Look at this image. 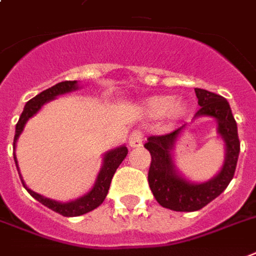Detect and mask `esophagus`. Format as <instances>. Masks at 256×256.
I'll return each mask as SVG.
<instances>
[{"label": "esophagus", "instance_id": "34e87169", "mask_svg": "<svg viewBox=\"0 0 256 256\" xmlns=\"http://www.w3.org/2000/svg\"><path fill=\"white\" fill-rule=\"evenodd\" d=\"M144 141V134L141 132H132L128 136V146L130 148H140Z\"/></svg>", "mask_w": 256, "mask_h": 256}]
</instances>
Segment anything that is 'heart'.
<instances>
[{"mask_svg":"<svg viewBox=\"0 0 256 256\" xmlns=\"http://www.w3.org/2000/svg\"><path fill=\"white\" fill-rule=\"evenodd\" d=\"M144 110L154 118L166 115L170 120H178L186 112V104L184 100L174 99L172 95H156L146 100Z\"/></svg>","mask_w":256,"mask_h":256,"instance_id":"b5f03b06","label":"heart"}]
</instances>
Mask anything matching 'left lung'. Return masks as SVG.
I'll list each match as a JSON object with an SVG mask.
<instances>
[{
    "label": "left lung",
    "mask_w": 256,
    "mask_h": 256,
    "mask_svg": "<svg viewBox=\"0 0 256 256\" xmlns=\"http://www.w3.org/2000/svg\"><path fill=\"white\" fill-rule=\"evenodd\" d=\"M194 92L200 104L194 120L198 116L214 118L218 124V134L226 146L224 162L219 173L204 182H193L178 172L174 161V148L186 124L164 136H149L145 144L152 156L148 180L153 196L160 206L177 212L202 210L218 198L231 182L240 152L236 122L227 99L206 90L194 88Z\"/></svg>",
    "instance_id": "left-lung-1"
}]
</instances>
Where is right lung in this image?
<instances>
[{
  "instance_id": "add662e5",
  "label": "right lung",
  "mask_w": 256,
  "mask_h": 256,
  "mask_svg": "<svg viewBox=\"0 0 256 256\" xmlns=\"http://www.w3.org/2000/svg\"><path fill=\"white\" fill-rule=\"evenodd\" d=\"M79 88V84L76 80H66L62 82V83H58V84L52 86L50 88L42 91L38 95H36L34 98H32L29 102H26L24 107V111L20 116L18 122L16 124V134H14V141H13V150H16V144H17V140L18 136H21V132L24 130L25 124L29 120V118H32L33 115L37 114L40 108H42L46 103H48L50 100L54 99L58 95H63V94L71 92V91H75V90ZM13 156H14V162L16 166H17V170H18L20 178H21V182L24 185V188L29 192V194L34 198L38 202H42V206H48L50 210L58 212V214H63V216H67V218H74V216H80V214H84L90 210H95L98 206H100L104 198H106L107 193H108V189H110L111 180H112V176L116 172L118 166H120L122 161L126 158L128 156V148L124 145L120 146V148H115V149L108 150L107 153H104L102 161V168L98 173L96 180H95V184L91 188L90 192H87L84 196L76 198V200H72V202H56V200H52V198H48L46 196H42L38 193L33 192L32 189H29L26 185H25L24 180H22V176L20 173L18 162H17V157H16V153L13 152Z\"/></svg>"
}]
</instances>
